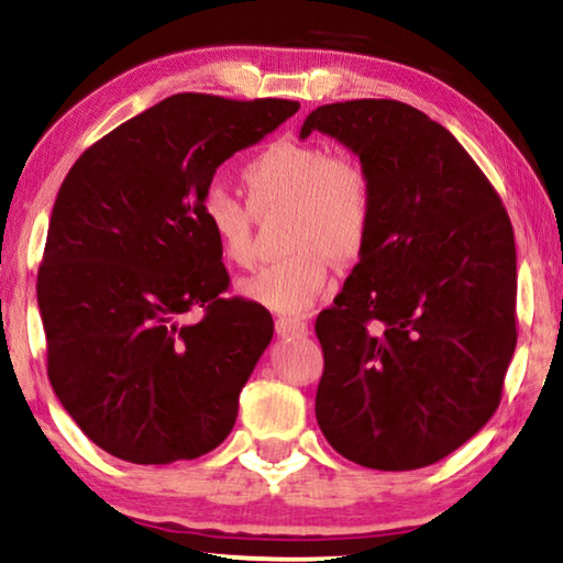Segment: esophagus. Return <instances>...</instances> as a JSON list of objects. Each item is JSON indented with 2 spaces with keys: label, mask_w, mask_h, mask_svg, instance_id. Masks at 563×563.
Returning <instances> with one entry per match:
<instances>
[{
  "label": "esophagus",
  "mask_w": 563,
  "mask_h": 563,
  "mask_svg": "<svg viewBox=\"0 0 563 563\" xmlns=\"http://www.w3.org/2000/svg\"><path fill=\"white\" fill-rule=\"evenodd\" d=\"M275 332H277V336H301L309 332V324H306L303 319L280 317L275 321Z\"/></svg>",
  "instance_id": "1"
}]
</instances>
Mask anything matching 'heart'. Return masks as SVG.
<instances>
[{"label": "heart", "instance_id": "heart-1", "mask_svg": "<svg viewBox=\"0 0 563 563\" xmlns=\"http://www.w3.org/2000/svg\"><path fill=\"white\" fill-rule=\"evenodd\" d=\"M242 179L250 206L223 187L203 195L200 213L223 262L250 267L254 260V213L286 208L288 257L239 283L246 301L280 313L309 311L329 290L332 260L363 254L373 229V179L350 154L275 141L246 162Z\"/></svg>", "mask_w": 563, "mask_h": 563}]
</instances>
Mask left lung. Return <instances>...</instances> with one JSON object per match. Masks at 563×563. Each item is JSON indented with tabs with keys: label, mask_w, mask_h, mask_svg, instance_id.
Masks as SVG:
<instances>
[{
	"label": "left lung",
	"mask_w": 563,
	"mask_h": 563,
	"mask_svg": "<svg viewBox=\"0 0 563 563\" xmlns=\"http://www.w3.org/2000/svg\"><path fill=\"white\" fill-rule=\"evenodd\" d=\"M327 133L373 179V229L317 319V422L336 453L378 471L438 463L489 422L515 355L509 216L466 148L396 100L321 104Z\"/></svg>",
	"instance_id": "1"
}]
</instances>
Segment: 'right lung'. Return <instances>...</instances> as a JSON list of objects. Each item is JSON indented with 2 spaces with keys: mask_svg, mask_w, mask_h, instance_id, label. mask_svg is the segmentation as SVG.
<instances>
[{
  "mask_svg": "<svg viewBox=\"0 0 563 563\" xmlns=\"http://www.w3.org/2000/svg\"><path fill=\"white\" fill-rule=\"evenodd\" d=\"M298 110L183 92L89 146L62 183L37 269L48 380L104 453L164 466L211 453L273 340L229 288L200 203L216 169ZM198 305L205 319L185 325Z\"/></svg>",
  "mask_w": 563,
  "mask_h": 563,
  "instance_id": "right-lung-1",
  "label": "right lung"
}]
</instances>
